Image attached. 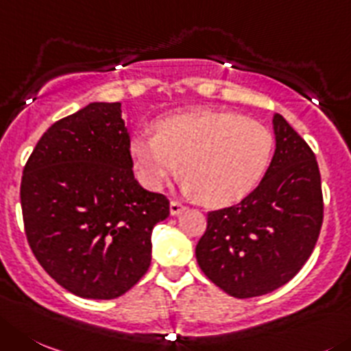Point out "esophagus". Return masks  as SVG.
Returning a JSON list of instances; mask_svg holds the SVG:
<instances>
[{
  "instance_id": "obj_1",
  "label": "esophagus",
  "mask_w": 351,
  "mask_h": 351,
  "mask_svg": "<svg viewBox=\"0 0 351 351\" xmlns=\"http://www.w3.org/2000/svg\"><path fill=\"white\" fill-rule=\"evenodd\" d=\"M183 209H185V206H183L182 202H178V201H171V202H169V213H171L173 216L180 215V213H182Z\"/></svg>"
}]
</instances>
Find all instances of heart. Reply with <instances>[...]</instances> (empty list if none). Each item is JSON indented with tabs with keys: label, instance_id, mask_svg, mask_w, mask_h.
<instances>
[{
	"label": "heart",
	"instance_id": "1",
	"mask_svg": "<svg viewBox=\"0 0 351 351\" xmlns=\"http://www.w3.org/2000/svg\"><path fill=\"white\" fill-rule=\"evenodd\" d=\"M130 152L147 189L159 191L182 168V191L218 208L256 189L274 156V135L237 112L201 109L159 119L156 135L131 138Z\"/></svg>",
	"mask_w": 351,
	"mask_h": 351
}]
</instances>
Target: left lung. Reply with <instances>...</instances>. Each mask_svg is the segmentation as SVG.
<instances>
[{
    "mask_svg": "<svg viewBox=\"0 0 351 351\" xmlns=\"http://www.w3.org/2000/svg\"><path fill=\"white\" fill-rule=\"evenodd\" d=\"M275 154L260 185L239 204L208 213L195 258L213 284L254 298L289 282L312 254L324 220L315 154L280 114Z\"/></svg>",
    "mask_w": 351,
    "mask_h": 351,
    "instance_id": "1",
    "label": "left lung"
}]
</instances>
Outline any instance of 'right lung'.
<instances>
[{
  "label": "right lung",
  "mask_w": 351,
  "mask_h": 351,
  "mask_svg": "<svg viewBox=\"0 0 351 351\" xmlns=\"http://www.w3.org/2000/svg\"><path fill=\"white\" fill-rule=\"evenodd\" d=\"M21 204L36 260L64 289L114 300L150 267L166 195L133 175L121 104L93 101L51 124L25 162Z\"/></svg>",
  "instance_id": "obj_1"
}]
</instances>
